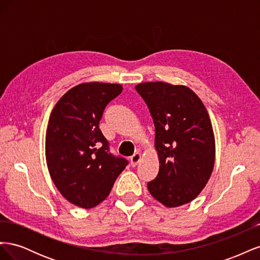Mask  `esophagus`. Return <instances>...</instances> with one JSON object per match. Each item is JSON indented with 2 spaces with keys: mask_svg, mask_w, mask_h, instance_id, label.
<instances>
[{
  "mask_svg": "<svg viewBox=\"0 0 260 260\" xmlns=\"http://www.w3.org/2000/svg\"><path fill=\"white\" fill-rule=\"evenodd\" d=\"M141 158H142V153H141V152H137L136 154H133V155L131 156V158H130V160H131V166H132V167H136L137 165L140 162Z\"/></svg>",
  "mask_w": 260,
  "mask_h": 260,
  "instance_id": "1",
  "label": "esophagus"
}]
</instances>
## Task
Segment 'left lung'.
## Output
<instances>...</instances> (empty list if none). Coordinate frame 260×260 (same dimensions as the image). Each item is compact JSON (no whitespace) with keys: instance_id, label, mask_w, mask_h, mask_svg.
Here are the masks:
<instances>
[{"instance_id":"left-lung-1","label":"left lung","mask_w":260,"mask_h":260,"mask_svg":"<svg viewBox=\"0 0 260 260\" xmlns=\"http://www.w3.org/2000/svg\"><path fill=\"white\" fill-rule=\"evenodd\" d=\"M136 89L151 112L159 160L147 188L164 206H182L198 198L214 170L216 142L207 109L182 84L142 82Z\"/></svg>"}]
</instances>
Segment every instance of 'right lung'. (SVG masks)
<instances>
[{"label": "right lung", "mask_w": 260, "mask_h": 260, "mask_svg": "<svg viewBox=\"0 0 260 260\" xmlns=\"http://www.w3.org/2000/svg\"><path fill=\"white\" fill-rule=\"evenodd\" d=\"M122 85L83 82L55 104L45 135V158L51 179L64 198L89 209L103 202L127 160L108 152L99 128L105 106Z\"/></svg>", "instance_id": "1"}]
</instances>
